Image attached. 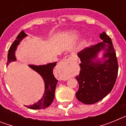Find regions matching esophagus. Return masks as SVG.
<instances>
[{"mask_svg": "<svg viewBox=\"0 0 126 126\" xmlns=\"http://www.w3.org/2000/svg\"><path fill=\"white\" fill-rule=\"evenodd\" d=\"M72 64H73V58L69 57L67 59H63L62 61H61L58 66L61 69H67L69 68L72 65Z\"/></svg>", "mask_w": 126, "mask_h": 126, "instance_id": "esophagus-1", "label": "esophagus"}]
</instances>
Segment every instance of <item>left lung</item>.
Returning a JSON list of instances; mask_svg holds the SVG:
<instances>
[{"label":"left lung","instance_id":"obj_1","mask_svg":"<svg viewBox=\"0 0 126 126\" xmlns=\"http://www.w3.org/2000/svg\"><path fill=\"white\" fill-rule=\"evenodd\" d=\"M102 42L98 43L78 53L81 60L80 72L76 79L79 90L76 93L77 99L84 104H93L102 100L113 89L118 74L116 53L111 38L106 33L100 34ZM105 50L104 58L108 59L103 63L93 62L97 53Z\"/></svg>","mask_w":126,"mask_h":126}]
</instances>
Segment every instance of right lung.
<instances>
[{
  "label": "right lung",
  "instance_id": "add662e5",
  "mask_svg": "<svg viewBox=\"0 0 126 126\" xmlns=\"http://www.w3.org/2000/svg\"><path fill=\"white\" fill-rule=\"evenodd\" d=\"M27 34L24 33V31H21L19 33L13 43L10 47L7 55V64L13 61H16L15 52L16 47L18 45L22 39L25 37ZM57 62L50 63L46 65H30L29 66L34 71H36L40 74L45 81V89L43 96L42 98L36 103L31 105H26V107L31 109H42L48 107L52 104L54 97H55V90L56 88L57 80L55 79L53 74V69L56 65Z\"/></svg>",
  "mask_w": 126,
  "mask_h": 126
}]
</instances>
